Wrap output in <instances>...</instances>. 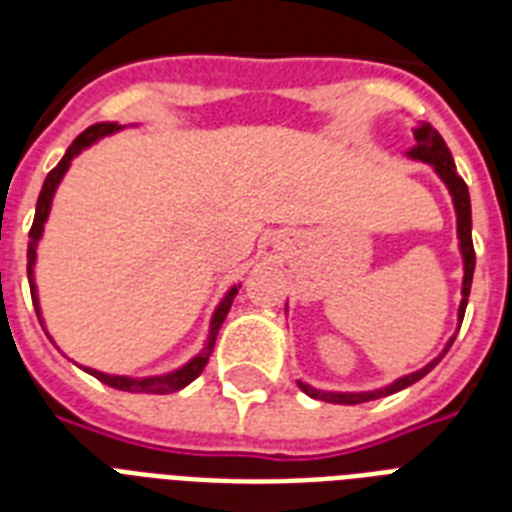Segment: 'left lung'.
<instances>
[{
  "instance_id": "obj_1",
  "label": "left lung",
  "mask_w": 512,
  "mask_h": 512,
  "mask_svg": "<svg viewBox=\"0 0 512 512\" xmlns=\"http://www.w3.org/2000/svg\"><path fill=\"white\" fill-rule=\"evenodd\" d=\"M414 148L409 151L412 159L417 162H425L430 164L436 175L441 177L452 193V201H454V212H457V239H460V252H462V263H465V276H462V303H460V324H462V316H465V308H468V295H470V284H473V271H476V249H473V220H470V193H468V185L457 175V167H454V159H452V151L446 148L444 138L438 135L428 122H422L414 127ZM454 337L449 340V345L444 348V353L438 358H433L430 364H425L422 369L412 374H404V377H398L396 382H390L385 388L380 390H361V393H335V390H316L313 385L308 382L297 380V385L303 388V393H308L311 398H319V401H327V404H364V401H374V398H382V396H390V393H398V390L409 388L414 385L417 380H422L425 374L433 369V366L446 356V350L452 348Z\"/></svg>"
}]
</instances>
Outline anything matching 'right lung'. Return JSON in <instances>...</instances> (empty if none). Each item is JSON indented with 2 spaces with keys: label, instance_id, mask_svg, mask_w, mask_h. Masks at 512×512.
<instances>
[{
  "label": "right lung",
  "instance_id": "obj_1",
  "mask_svg": "<svg viewBox=\"0 0 512 512\" xmlns=\"http://www.w3.org/2000/svg\"><path fill=\"white\" fill-rule=\"evenodd\" d=\"M119 130H122V124H116V122H100V124H92V127H87V130H84L82 135H79V138H76L71 146H68L66 156L60 159L58 167H55L50 175L44 177L42 193H39V201H36L34 225H31V231H28V284H31V297H34L36 316H39V324H42V327H44V321H42V311H39V300H36L34 263H36V244H39V239H42L44 223H47V215H50V207H52V196H55L60 180H63V175H66L68 167H71V162H74V156L82 154L84 148H90L92 143H98L100 138L114 135V132H119ZM236 292H239V287L228 289V295H225L223 300H220V305L215 308V316H212V321H209L207 342H204L201 353H196V356H193L188 364H183L180 369H175V372L159 374V377H124V374L98 372V369H90V366H82V369L84 372H90L92 377H98L100 382L111 385V388L127 390V393H159V396H164V393H175V390L185 388L188 382H193L201 372H204V366H207L209 356H212V348H215L217 332H220L225 316H228V311H231V303H233V297H236Z\"/></svg>",
  "mask_w": 512,
  "mask_h": 512
}]
</instances>
